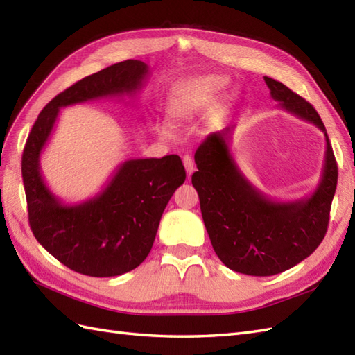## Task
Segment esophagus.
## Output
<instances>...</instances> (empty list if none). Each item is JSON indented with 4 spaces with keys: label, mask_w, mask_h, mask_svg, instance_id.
<instances>
[{
    "label": "esophagus",
    "mask_w": 355,
    "mask_h": 355,
    "mask_svg": "<svg viewBox=\"0 0 355 355\" xmlns=\"http://www.w3.org/2000/svg\"><path fill=\"white\" fill-rule=\"evenodd\" d=\"M183 164H184V168H186V172H187V175H192V172L195 171V163H193V158L191 157V155H184L183 157Z\"/></svg>",
    "instance_id": "1"
}]
</instances>
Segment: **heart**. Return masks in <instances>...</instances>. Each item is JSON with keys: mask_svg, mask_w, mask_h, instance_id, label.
<instances>
[{"mask_svg": "<svg viewBox=\"0 0 355 355\" xmlns=\"http://www.w3.org/2000/svg\"><path fill=\"white\" fill-rule=\"evenodd\" d=\"M224 79L216 76H205L191 80L173 96L171 103V114L177 122H187L198 110L215 101L218 93L224 88ZM164 134H171L169 128L163 126Z\"/></svg>", "mask_w": 355, "mask_h": 355, "instance_id": "1", "label": "heart"}]
</instances>
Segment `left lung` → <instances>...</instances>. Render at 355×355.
I'll return each instance as SVG.
<instances>
[{
    "label": "left lung",
    "instance_id": "1",
    "mask_svg": "<svg viewBox=\"0 0 355 355\" xmlns=\"http://www.w3.org/2000/svg\"><path fill=\"white\" fill-rule=\"evenodd\" d=\"M281 108L314 123L325 134L322 178L311 197L277 202L261 193L239 171L229 143L233 126L209 134L195 153L202 221L225 267L250 276H273L296 266L319 247L329 223L337 186V163L318 111L282 82L263 78Z\"/></svg>",
    "mask_w": 355,
    "mask_h": 355
}]
</instances>
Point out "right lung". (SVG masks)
<instances>
[{
  "label": "right lung",
  "instance_id": "1",
  "mask_svg": "<svg viewBox=\"0 0 355 355\" xmlns=\"http://www.w3.org/2000/svg\"><path fill=\"white\" fill-rule=\"evenodd\" d=\"M148 73L145 62L128 59L80 79L45 105L27 137L21 171L30 229L45 250L80 275L119 276L146 259L163 210L184 183V166L178 155L128 160L94 198L64 205L45 184L40 157L59 110L101 97L135 94Z\"/></svg>",
  "mask_w": 355,
  "mask_h": 355
}]
</instances>
